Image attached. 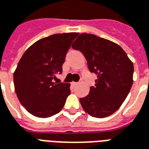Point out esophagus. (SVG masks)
Returning <instances> with one entry per match:
<instances>
[{
  "instance_id": "esophagus-1",
  "label": "esophagus",
  "mask_w": 149,
  "mask_h": 149,
  "mask_svg": "<svg viewBox=\"0 0 149 149\" xmlns=\"http://www.w3.org/2000/svg\"><path fill=\"white\" fill-rule=\"evenodd\" d=\"M78 83H77V82H72V83H71V85H72V86H76Z\"/></svg>"
}]
</instances>
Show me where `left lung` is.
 I'll use <instances>...</instances> for the list:
<instances>
[{
    "mask_svg": "<svg viewBox=\"0 0 149 149\" xmlns=\"http://www.w3.org/2000/svg\"><path fill=\"white\" fill-rule=\"evenodd\" d=\"M72 48L83 54L90 71L98 75L90 93L79 101L91 116L103 118L116 111L133 83V63L121 47L94 34L81 33Z\"/></svg>",
    "mask_w": 149,
    "mask_h": 149,
    "instance_id": "obj_1",
    "label": "left lung"
}]
</instances>
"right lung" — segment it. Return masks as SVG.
I'll use <instances>...</instances> for the list:
<instances>
[{"label": "right lung", "mask_w": 149, "mask_h": 149, "mask_svg": "<svg viewBox=\"0 0 149 149\" xmlns=\"http://www.w3.org/2000/svg\"><path fill=\"white\" fill-rule=\"evenodd\" d=\"M78 33H56L40 39L24 53L13 74L15 91L29 113L48 118L58 113L70 94V83L54 82Z\"/></svg>", "instance_id": "1"}]
</instances>
